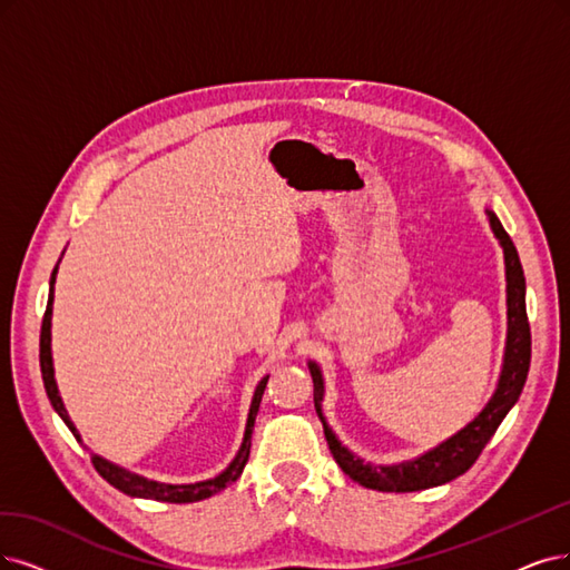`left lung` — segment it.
<instances>
[{
	"label": "left lung",
	"instance_id": "left-lung-1",
	"mask_svg": "<svg viewBox=\"0 0 570 570\" xmlns=\"http://www.w3.org/2000/svg\"><path fill=\"white\" fill-rule=\"evenodd\" d=\"M487 218L504 256V282H508V338H504L502 368L495 392L491 394L489 404L483 406L479 415L470 420L465 428L458 430L446 441H441L439 446L425 451L423 455L404 462H394V465H371L364 458L354 455L331 430L322 409L326 392L324 373L317 362H307L314 383V409H317V415L324 425L328 449L335 462L341 465V470L364 489L383 493H413L441 487V483H449L460 474H465L474 465V460L479 458L483 446L489 444L495 430L500 428L504 415L512 411L523 390L525 375H529L531 366V328L529 317H525V279L519 253L491 208H487Z\"/></svg>",
	"mask_w": 570,
	"mask_h": 570
}]
</instances>
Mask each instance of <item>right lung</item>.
I'll return each mask as SVG.
<instances>
[{"instance_id": "add662e5", "label": "right lung", "mask_w": 570, "mask_h": 570, "mask_svg": "<svg viewBox=\"0 0 570 570\" xmlns=\"http://www.w3.org/2000/svg\"><path fill=\"white\" fill-rule=\"evenodd\" d=\"M60 263V261H58ZM56 274H58V265L51 272V282H49V303H47V314H45V322H41V335H39V366H41V377H45V387L49 394V402L53 406V411L62 417V423L70 428V432L75 434V439L81 444V434L75 428L72 417L62 404V396L58 392V383H56V371H53V352H51V320H53V288H56ZM267 377L265 375L263 381L256 385V392H253L250 399V406H248V417H246V430H244V439H242V446L237 451V455L232 458L229 465L214 479H206V481H197V483H161V481H153L147 476H140L136 472L124 470L115 462L105 460L98 453H91V462L94 468L98 470V474L112 483L115 489H119L121 493L131 495V498H145V500H159V502H197V500H206L210 495L220 493L223 489H227L232 481H237L246 468V460L250 453V434H253V423H256V415L263 402V392L267 385Z\"/></svg>"}]
</instances>
